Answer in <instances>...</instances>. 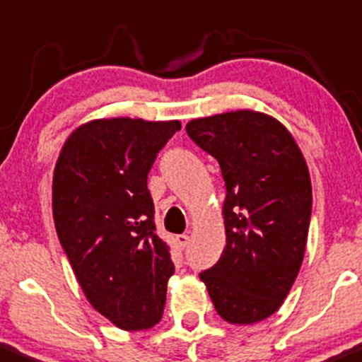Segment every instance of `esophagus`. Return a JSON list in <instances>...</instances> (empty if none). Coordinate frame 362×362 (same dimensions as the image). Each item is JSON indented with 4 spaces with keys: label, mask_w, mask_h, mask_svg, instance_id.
Wrapping results in <instances>:
<instances>
[{
    "label": "esophagus",
    "mask_w": 362,
    "mask_h": 362,
    "mask_svg": "<svg viewBox=\"0 0 362 362\" xmlns=\"http://www.w3.org/2000/svg\"><path fill=\"white\" fill-rule=\"evenodd\" d=\"M176 240H177V244L181 245V247H186V245L189 244V237L185 235V233H182V235H177Z\"/></svg>",
    "instance_id": "1"
}]
</instances>
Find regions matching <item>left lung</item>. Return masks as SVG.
<instances>
[{"mask_svg": "<svg viewBox=\"0 0 362 362\" xmlns=\"http://www.w3.org/2000/svg\"><path fill=\"white\" fill-rule=\"evenodd\" d=\"M186 132L218 160L226 186V245L200 281L226 322H259L279 310L303 262L312 214L307 162L291 132L259 111L195 118Z\"/></svg>", "mask_w": 362, "mask_h": 362, "instance_id": "8db88e82", "label": "left lung"}]
</instances>
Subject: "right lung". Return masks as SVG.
<instances>
[{
    "instance_id": "add662e5",
    "label": "right lung",
    "mask_w": 362,
    "mask_h": 362,
    "mask_svg": "<svg viewBox=\"0 0 362 362\" xmlns=\"http://www.w3.org/2000/svg\"><path fill=\"white\" fill-rule=\"evenodd\" d=\"M177 120L100 118L80 125L54 170L55 230L88 303L125 331L162 319L174 274L155 233L148 173Z\"/></svg>"
}]
</instances>
